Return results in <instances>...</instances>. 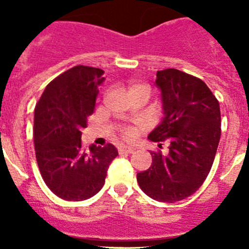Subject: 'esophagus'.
Here are the masks:
<instances>
[{
	"instance_id": "obj_1",
	"label": "esophagus",
	"mask_w": 249,
	"mask_h": 249,
	"mask_svg": "<svg viewBox=\"0 0 249 249\" xmlns=\"http://www.w3.org/2000/svg\"><path fill=\"white\" fill-rule=\"evenodd\" d=\"M134 152V148L130 147V146H122L119 147V153H132Z\"/></svg>"
}]
</instances>
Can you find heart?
<instances>
[{"mask_svg":"<svg viewBox=\"0 0 249 249\" xmlns=\"http://www.w3.org/2000/svg\"><path fill=\"white\" fill-rule=\"evenodd\" d=\"M136 87H146V86H143V85H134L131 88H130V90L134 89V88H136ZM123 135H124L125 138H131V136L134 135V130H132L131 127H125V129L123 130Z\"/></svg>","mask_w":249,"mask_h":249,"instance_id":"1","label":"heart"}]
</instances>
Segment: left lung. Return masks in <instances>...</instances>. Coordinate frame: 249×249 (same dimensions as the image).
Listing matches in <instances>:
<instances>
[{
    "mask_svg": "<svg viewBox=\"0 0 249 249\" xmlns=\"http://www.w3.org/2000/svg\"><path fill=\"white\" fill-rule=\"evenodd\" d=\"M164 118L148 139L168 142V153L152 151V164L138 173L150 198L174 203L194 194L213 167L221 135L219 101L200 78L176 69L157 71Z\"/></svg>",
    "mask_w": 249,
    "mask_h": 249,
    "instance_id": "obj_1",
    "label": "left lung"
}]
</instances>
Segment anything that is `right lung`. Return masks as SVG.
Returning <instances> with one entry per match:
<instances>
[{"label": "right lung", "instance_id": "obj_1", "mask_svg": "<svg viewBox=\"0 0 249 249\" xmlns=\"http://www.w3.org/2000/svg\"><path fill=\"white\" fill-rule=\"evenodd\" d=\"M103 73L96 67H72L46 86L36 106L34 147L39 171L49 189L64 200L81 201L96 195L118 156L111 143L90 145L87 150L81 142Z\"/></svg>", "mask_w": 249, "mask_h": 249}]
</instances>
